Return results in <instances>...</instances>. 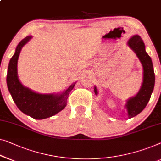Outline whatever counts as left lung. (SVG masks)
<instances>
[{
    "label": "left lung",
    "mask_w": 161,
    "mask_h": 161,
    "mask_svg": "<svg viewBox=\"0 0 161 161\" xmlns=\"http://www.w3.org/2000/svg\"><path fill=\"white\" fill-rule=\"evenodd\" d=\"M127 45L136 53L143 69L142 83L140 89L134 97L127 99L125 104L128 118H131L145 108L154 89L155 78L152 59L146 52L145 45L141 37L134 35L128 41ZM94 93L96 95L98 94L96 86H94Z\"/></svg>",
    "instance_id": "left-lung-1"
}]
</instances>
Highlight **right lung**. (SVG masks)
I'll use <instances>...</instances> for the list:
<instances>
[{"label":"right lung","instance_id":"add662e5","mask_svg":"<svg viewBox=\"0 0 161 161\" xmlns=\"http://www.w3.org/2000/svg\"><path fill=\"white\" fill-rule=\"evenodd\" d=\"M32 38L31 36H27L17 45L14 54L9 62L6 83L8 89L17 108L23 113L34 119L42 120L56 115L66 107L69 92L73 89L76 82L72 83L62 92L56 94H41L23 86L18 77V59L22 47Z\"/></svg>","mask_w":161,"mask_h":161}]
</instances>
